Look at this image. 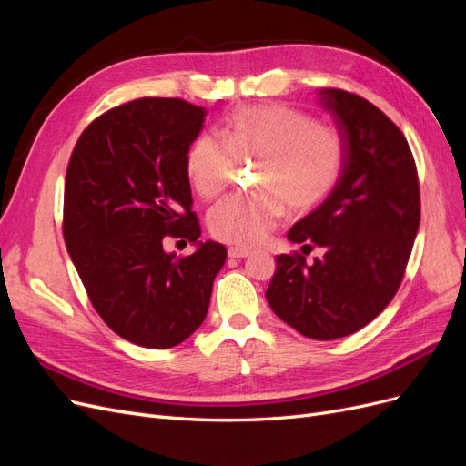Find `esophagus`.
Here are the masks:
<instances>
[{"label": "esophagus", "instance_id": "1", "mask_svg": "<svg viewBox=\"0 0 466 466\" xmlns=\"http://www.w3.org/2000/svg\"><path fill=\"white\" fill-rule=\"evenodd\" d=\"M228 255L231 258H247L250 255V248H247V247H229Z\"/></svg>", "mask_w": 466, "mask_h": 466}]
</instances>
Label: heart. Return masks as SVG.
Segmentation results:
<instances>
[{
  "mask_svg": "<svg viewBox=\"0 0 466 466\" xmlns=\"http://www.w3.org/2000/svg\"><path fill=\"white\" fill-rule=\"evenodd\" d=\"M235 161H255L250 194L228 196L208 211L209 233L223 243L257 245L284 208L299 214L336 185L344 163L342 137L286 105L233 110L221 124V142L198 136L187 153V175L202 200H214L233 178Z\"/></svg>",
  "mask_w": 466,
  "mask_h": 466,
  "instance_id": "b5f03b06",
  "label": "heart"
}]
</instances>
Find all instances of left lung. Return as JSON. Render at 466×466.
Wrapping results in <instances>:
<instances>
[{
	"instance_id": "left-lung-1",
	"label": "left lung",
	"mask_w": 466,
	"mask_h": 466,
	"mask_svg": "<svg viewBox=\"0 0 466 466\" xmlns=\"http://www.w3.org/2000/svg\"><path fill=\"white\" fill-rule=\"evenodd\" d=\"M344 144L342 173L329 198L288 231L324 257H276L266 289L272 311L313 340L358 332L390 303L420 225L412 151L387 115L342 89H319Z\"/></svg>"
}]
</instances>
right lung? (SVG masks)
<instances>
[{"label":"right lung","instance_id":"obj_1","mask_svg":"<svg viewBox=\"0 0 466 466\" xmlns=\"http://www.w3.org/2000/svg\"><path fill=\"white\" fill-rule=\"evenodd\" d=\"M206 108L180 98H137L93 120L64 182V238L95 311L124 340L173 348L206 319L228 250L198 241L187 153ZM188 238L190 258L162 248Z\"/></svg>","mask_w":466,"mask_h":466}]
</instances>
